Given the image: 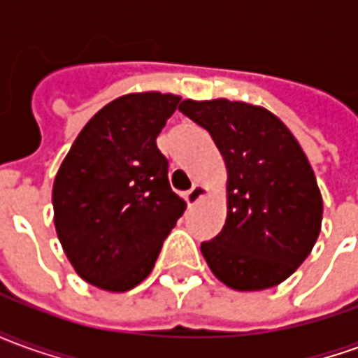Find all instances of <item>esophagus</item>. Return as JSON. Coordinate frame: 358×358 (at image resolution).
I'll list each match as a JSON object with an SVG mask.
<instances>
[{"label": "esophagus", "instance_id": "1", "mask_svg": "<svg viewBox=\"0 0 358 358\" xmlns=\"http://www.w3.org/2000/svg\"><path fill=\"white\" fill-rule=\"evenodd\" d=\"M203 197H205V187L199 186V184H195V186L186 194V203L187 205H195V203L199 201V199H203Z\"/></svg>", "mask_w": 358, "mask_h": 358}]
</instances>
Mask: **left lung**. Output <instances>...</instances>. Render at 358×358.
<instances>
[{
	"instance_id": "1",
	"label": "left lung",
	"mask_w": 358,
	"mask_h": 358,
	"mask_svg": "<svg viewBox=\"0 0 358 358\" xmlns=\"http://www.w3.org/2000/svg\"><path fill=\"white\" fill-rule=\"evenodd\" d=\"M210 134L228 171L224 228L201 253L213 274L238 292L274 287L310 253L322 224L315 172L285 124L241 101L180 103Z\"/></svg>"
}]
</instances>
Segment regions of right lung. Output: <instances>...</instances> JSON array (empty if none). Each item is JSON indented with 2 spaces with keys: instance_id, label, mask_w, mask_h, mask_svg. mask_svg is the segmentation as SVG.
Wrapping results in <instances>:
<instances>
[{
  "instance_id": "1",
  "label": "right lung",
  "mask_w": 358,
  "mask_h": 358,
  "mask_svg": "<svg viewBox=\"0 0 358 358\" xmlns=\"http://www.w3.org/2000/svg\"><path fill=\"white\" fill-rule=\"evenodd\" d=\"M178 103V95L159 92L110 101L82 128L55 176L61 245L74 270L101 289L140 284L186 210L157 148Z\"/></svg>"
}]
</instances>
